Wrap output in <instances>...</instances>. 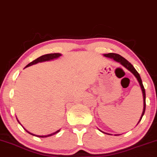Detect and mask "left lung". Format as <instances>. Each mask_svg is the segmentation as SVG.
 <instances>
[{
  "label": "left lung",
  "instance_id": "obj_1",
  "mask_svg": "<svg viewBox=\"0 0 157 157\" xmlns=\"http://www.w3.org/2000/svg\"><path fill=\"white\" fill-rule=\"evenodd\" d=\"M103 55L106 57H109V58L113 59V60L116 61V62L120 63L121 64L122 66H124V67H125V68H127L128 71H130L134 75L135 77L136 78V80H138L139 84H140V88H141V89H142V95H143V105H144L143 106V111H142V115H141V117H140V120H139L138 123L136 124V125H138L139 122L141 121L142 117H143L144 113H145V89H144V86H143V84H142V79H141V77H140V74L137 72V71L135 69L134 66H133V65L131 64V63H129L128 61L126 60V59H125L123 57H122V56H120V55H118V54L109 53V54H104ZM102 133H104V132H102ZM115 136H117V135H115Z\"/></svg>",
  "mask_w": 157,
  "mask_h": 157
}]
</instances>
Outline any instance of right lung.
<instances>
[{"instance_id": "1", "label": "right lung", "mask_w": 157, "mask_h": 157, "mask_svg": "<svg viewBox=\"0 0 157 157\" xmlns=\"http://www.w3.org/2000/svg\"><path fill=\"white\" fill-rule=\"evenodd\" d=\"M61 55H61V54H60V53L47 54V55H42V56H40V57H39L38 58L36 59V60H35L32 61V62L30 63H29V64L27 65V66H26V67H25L24 68H27V67H29V66H32V65H35V64L38 63H42V62H45V61H49V60H55V59H57V58H58V57H60ZM16 118H17V117H16ZM17 122H18L19 123H20V122L18 121V120H17ZM20 124H21V123H20ZM24 129H25V128H24ZM25 130H26V129H25ZM26 131H27V132L29 133V134H30L33 135V136H37V137H42V138H44V137H48V136H52V135H54V134H57V133H58L59 131H60V130H57V131H55V132L52 133V134H48V135H42V136H40V135H35V134H32V133L29 132V131H27V130H26Z\"/></svg>"}]
</instances>
